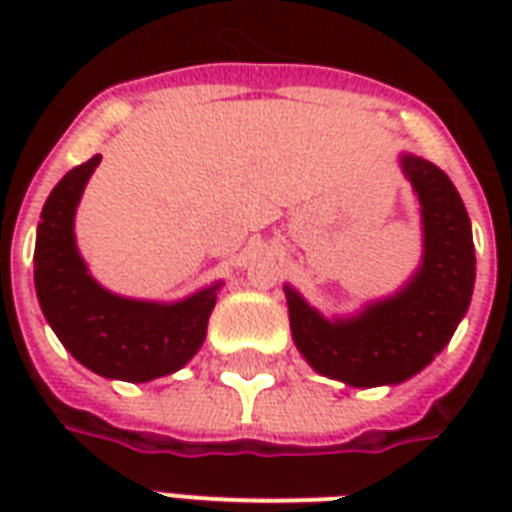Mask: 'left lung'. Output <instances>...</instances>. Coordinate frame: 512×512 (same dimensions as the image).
Masks as SVG:
<instances>
[{"label":"left lung","mask_w":512,"mask_h":512,"mask_svg":"<svg viewBox=\"0 0 512 512\" xmlns=\"http://www.w3.org/2000/svg\"><path fill=\"white\" fill-rule=\"evenodd\" d=\"M401 167L425 223V257L409 287L348 321L321 319L287 287L292 337L305 361L353 388L396 385L425 369L452 340L473 295L476 249L460 193L428 159L404 156Z\"/></svg>","instance_id":"obj_1"}]
</instances>
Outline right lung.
<instances>
[{
	"instance_id": "right-lung-1",
	"label": "right lung",
	"mask_w": 512,
	"mask_h": 512,
	"mask_svg": "<svg viewBox=\"0 0 512 512\" xmlns=\"http://www.w3.org/2000/svg\"><path fill=\"white\" fill-rule=\"evenodd\" d=\"M100 156L63 175L44 201L36 231L34 284L44 319L68 353L100 377L148 382L177 372L201 348L217 287L183 303L116 297L95 284L74 241V212Z\"/></svg>"
}]
</instances>
